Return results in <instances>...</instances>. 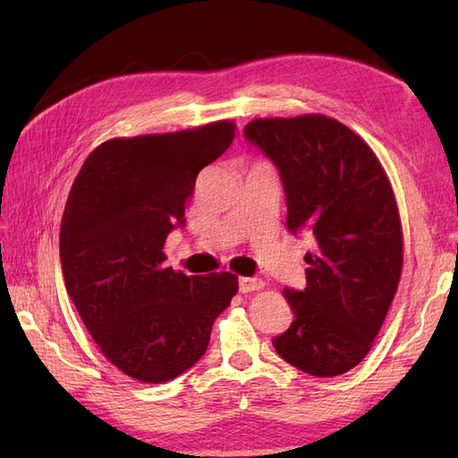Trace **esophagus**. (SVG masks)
I'll return each mask as SVG.
<instances>
[{"mask_svg":"<svg viewBox=\"0 0 458 458\" xmlns=\"http://www.w3.org/2000/svg\"><path fill=\"white\" fill-rule=\"evenodd\" d=\"M238 285L242 293H251V291H259L264 289V279L261 277H240L238 279Z\"/></svg>","mask_w":458,"mask_h":458,"instance_id":"34e87169","label":"esophagus"}]
</instances>
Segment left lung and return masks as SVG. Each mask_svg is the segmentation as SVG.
<instances>
[{
    "instance_id": "left-lung-1",
    "label": "left lung",
    "mask_w": 458,
    "mask_h": 458,
    "mask_svg": "<svg viewBox=\"0 0 458 458\" xmlns=\"http://www.w3.org/2000/svg\"><path fill=\"white\" fill-rule=\"evenodd\" d=\"M244 138L276 165L287 228L315 242L307 287L284 289L293 323L277 354L310 376L352 369L372 348L403 264L394 191L374 151L320 114L250 122Z\"/></svg>"
}]
</instances>
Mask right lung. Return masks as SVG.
Here are the masks:
<instances>
[{
  "label": "right lung",
  "instance_id": "add662e5",
  "mask_svg": "<svg viewBox=\"0 0 458 458\" xmlns=\"http://www.w3.org/2000/svg\"><path fill=\"white\" fill-rule=\"evenodd\" d=\"M234 123L110 140L76 174L61 222L68 295L104 356L145 384L181 376L207 352L214 320L238 291L224 271L184 276L163 244L184 226L200 169L234 140Z\"/></svg>",
  "mask_w": 458,
  "mask_h": 458
}]
</instances>
